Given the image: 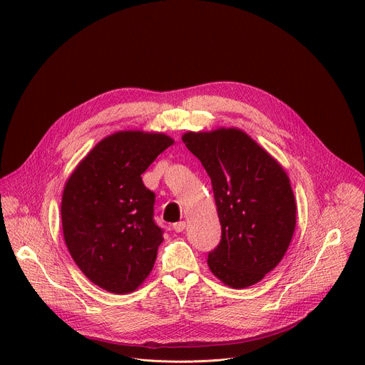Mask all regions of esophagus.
<instances>
[{"label":"esophagus","mask_w":365,"mask_h":365,"mask_svg":"<svg viewBox=\"0 0 365 365\" xmlns=\"http://www.w3.org/2000/svg\"><path fill=\"white\" fill-rule=\"evenodd\" d=\"M185 228H186V222H185V221H180V222L173 224V230H175L176 232H182Z\"/></svg>","instance_id":"1"}]
</instances>
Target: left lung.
<instances>
[{"mask_svg":"<svg viewBox=\"0 0 365 365\" xmlns=\"http://www.w3.org/2000/svg\"><path fill=\"white\" fill-rule=\"evenodd\" d=\"M211 178L221 241L207 266L225 284L248 287L283 258L296 225L289 178L272 155L245 133L221 128L183 135Z\"/></svg>","mask_w":365,"mask_h":365,"instance_id":"obj_1","label":"left lung"}]
</instances>
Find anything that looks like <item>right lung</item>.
<instances>
[{"label":"right lung","mask_w":365,"mask_h":365,"mask_svg":"<svg viewBox=\"0 0 365 365\" xmlns=\"http://www.w3.org/2000/svg\"><path fill=\"white\" fill-rule=\"evenodd\" d=\"M172 144L165 134L117 133L93 147L65 186L68 250L82 273L111 293L135 290L154 266L165 230L141 175Z\"/></svg>","instance_id":"right-lung-1"}]
</instances>
